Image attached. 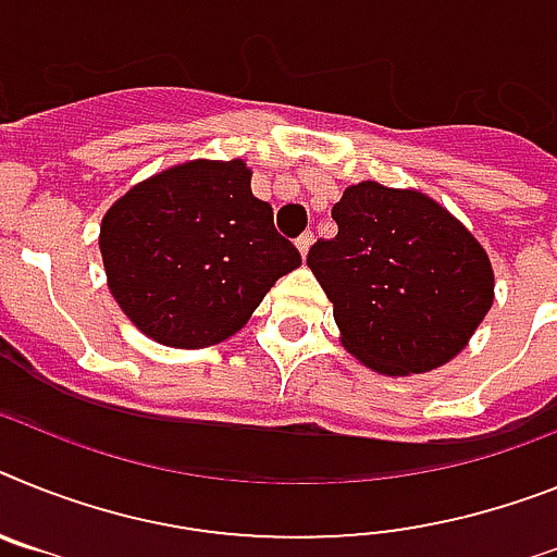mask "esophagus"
I'll use <instances>...</instances> for the list:
<instances>
[{"mask_svg": "<svg viewBox=\"0 0 557 557\" xmlns=\"http://www.w3.org/2000/svg\"><path fill=\"white\" fill-rule=\"evenodd\" d=\"M311 243H314V237H311V232H302L297 240H294V246H297V251H300L302 257L308 255V249H311Z\"/></svg>", "mask_w": 557, "mask_h": 557, "instance_id": "obj_1", "label": "esophagus"}]
</instances>
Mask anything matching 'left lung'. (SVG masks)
<instances>
[{"label":"left lung","instance_id":"8db88e82","mask_svg":"<svg viewBox=\"0 0 557 557\" xmlns=\"http://www.w3.org/2000/svg\"><path fill=\"white\" fill-rule=\"evenodd\" d=\"M336 235L308 269L334 302L339 343L371 371L413 376L447 366L495 300V274L473 232L419 189L362 181L343 191Z\"/></svg>","mask_w":557,"mask_h":557}]
</instances>
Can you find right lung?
<instances>
[{
	"instance_id": "right-lung-1",
	"label": "right lung",
	"mask_w": 557,
	"mask_h": 557,
	"mask_svg": "<svg viewBox=\"0 0 557 557\" xmlns=\"http://www.w3.org/2000/svg\"><path fill=\"white\" fill-rule=\"evenodd\" d=\"M98 249L121 311L170 348L235 336L302 263L274 232L269 203L251 195L243 158H195L135 184L101 218Z\"/></svg>"
}]
</instances>
